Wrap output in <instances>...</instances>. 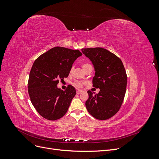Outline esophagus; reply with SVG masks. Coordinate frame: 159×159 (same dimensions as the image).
Segmentation results:
<instances>
[{
	"label": "esophagus",
	"instance_id": "obj_1",
	"mask_svg": "<svg viewBox=\"0 0 159 159\" xmlns=\"http://www.w3.org/2000/svg\"><path fill=\"white\" fill-rule=\"evenodd\" d=\"M81 92H82V91H81V89H77V91H76L77 94H80V93H81Z\"/></svg>",
	"mask_w": 159,
	"mask_h": 159
}]
</instances>
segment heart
I'll return each mask as SVG.
<instances>
[{"label":"heart","instance_id":"obj_1","mask_svg":"<svg viewBox=\"0 0 159 159\" xmlns=\"http://www.w3.org/2000/svg\"><path fill=\"white\" fill-rule=\"evenodd\" d=\"M86 65H88V64H84L82 66V67H84V66H85ZM74 85L75 86H76V87L81 88V87H82V86H83V85H84V83H83V82H81V81H75V82L74 83Z\"/></svg>","mask_w":159,"mask_h":159}]
</instances>
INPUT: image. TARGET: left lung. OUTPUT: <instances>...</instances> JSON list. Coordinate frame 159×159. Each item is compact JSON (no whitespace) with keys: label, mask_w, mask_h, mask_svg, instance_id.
Masks as SVG:
<instances>
[{"label":"left lung","mask_w":159,"mask_h":159,"mask_svg":"<svg viewBox=\"0 0 159 159\" xmlns=\"http://www.w3.org/2000/svg\"><path fill=\"white\" fill-rule=\"evenodd\" d=\"M81 51L94 67L93 87L100 89L94 95L88 91L86 108L95 119H108L118 112L125 95L127 77L123 62L103 48H82Z\"/></svg>","instance_id":"1"}]
</instances>
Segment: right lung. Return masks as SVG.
Returning a JSON list of instances; mask_svg holds the SVG:
<instances>
[{"mask_svg": "<svg viewBox=\"0 0 159 159\" xmlns=\"http://www.w3.org/2000/svg\"><path fill=\"white\" fill-rule=\"evenodd\" d=\"M81 55L78 50L57 46L34 62L28 79V93L42 117L55 121L66 113L76 91L70 85L65 91L57 88V85L59 80L68 76L74 62Z\"/></svg>", "mask_w": 159, "mask_h": 159, "instance_id": "right-lung-1", "label": "right lung"}]
</instances>
